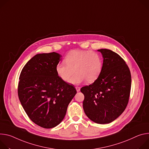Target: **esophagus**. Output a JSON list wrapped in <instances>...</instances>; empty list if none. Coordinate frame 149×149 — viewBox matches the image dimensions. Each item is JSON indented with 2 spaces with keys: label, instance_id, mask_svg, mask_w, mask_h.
Segmentation results:
<instances>
[{
  "label": "esophagus",
  "instance_id": "34e87169",
  "mask_svg": "<svg viewBox=\"0 0 149 149\" xmlns=\"http://www.w3.org/2000/svg\"><path fill=\"white\" fill-rule=\"evenodd\" d=\"M76 91H77V92H79L80 91V87H78V86H76Z\"/></svg>",
  "mask_w": 149,
  "mask_h": 149
}]
</instances>
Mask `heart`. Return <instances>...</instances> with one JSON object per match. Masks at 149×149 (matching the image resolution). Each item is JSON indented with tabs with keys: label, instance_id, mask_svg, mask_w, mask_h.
Returning a JSON list of instances; mask_svg holds the SVG:
<instances>
[{
	"label": "heart",
	"instance_id": "heart-1",
	"mask_svg": "<svg viewBox=\"0 0 149 149\" xmlns=\"http://www.w3.org/2000/svg\"><path fill=\"white\" fill-rule=\"evenodd\" d=\"M64 63H58L56 72L59 78L64 82L69 81L79 85L86 80L87 83L94 82L100 76L102 68V57L97 53L87 50H73L64 58Z\"/></svg>",
	"mask_w": 149,
	"mask_h": 149
}]
</instances>
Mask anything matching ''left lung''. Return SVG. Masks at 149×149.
Listing matches in <instances>:
<instances>
[{
	"label": "left lung",
	"mask_w": 149,
	"mask_h": 149,
	"mask_svg": "<svg viewBox=\"0 0 149 149\" xmlns=\"http://www.w3.org/2000/svg\"><path fill=\"white\" fill-rule=\"evenodd\" d=\"M103 68L99 77L80 91L85 96L83 108L86 116L100 124L116 120L124 112L128 102L131 77L125 61L116 53L100 49Z\"/></svg>",
	"instance_id": "left-lung-1"
}]
</instances>
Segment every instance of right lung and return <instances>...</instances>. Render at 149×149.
<instances>
[{"instance_id":"obj_1","label":"right lung","mask_w":149,"mask_h":149,"mask_svg":"<svg viewBox=\"0 0 149 149\" xmlns=\"http://www.w3.org/2000/svg\"><path fill=\"white\" fill-rule=\"evenodd\" d=\"M61 57L55 52L37 54L26 63L19 76L21 104L31 120L44 128H53L63 121L77 92L56 73Z\"/></svg>"}]
</instances>
